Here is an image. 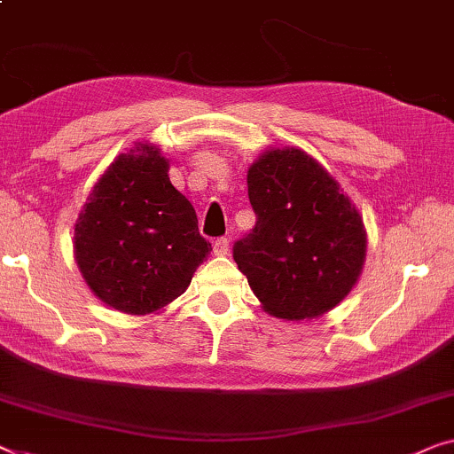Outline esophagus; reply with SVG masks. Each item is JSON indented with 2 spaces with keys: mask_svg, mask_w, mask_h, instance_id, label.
I'll return each instance as SVG.
<instances>
[{
  "mask_svg": "<svg viewBox=\"0 0 454 454\" xmlns=\"http://www.w3.org/2000/svg\"><path fill=\"white\" fill-rule=\"evenodd\" d=\"M213 252H215V255H227L229 254V239L227 238H216L213 241Z\"/></svg>",
  "mask_w": 454,
  "mask_h": 454,
  "instance_id": "34e87169",
  "label": "esophagus"
}]
</instances>
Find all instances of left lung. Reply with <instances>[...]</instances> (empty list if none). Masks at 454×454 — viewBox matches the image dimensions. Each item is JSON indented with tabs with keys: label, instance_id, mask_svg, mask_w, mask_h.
<instances>
[{
	"label": "left lung",
	"instance_id": "left-lung-1",
	"mask_svg": "<svg viewBox=\"0 0 454 454\" xmlns=\"http://www.w3.org/2000/svg\"><path fill=\"white\" fill-rule=\"evenodd\" d=\"M255 225L233 260L268 313L315 319L358 280L366 255L363 216L305 151H266L247 172Z\"/></svg>",
	"mask_w": 454,
	"mask_h": 454
}]
</instances>
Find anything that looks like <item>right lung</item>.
Returning <instances> with one entry per match:
<instances>
[{
    "mask_svg": "<svg viewBox=\"0 0 454 454\" xmlns=\"http://www.w3.org/2000/svg\"><path fill=\"white\" fill-rule=\"evenodd\" d=\"M168 169L151 145L121 153L75 223V260L85 282L122 313L147 315L172 303L213 249Z\"/></svg>",
    "mask_w": 454,
    "mask_h": 454,
    "instance_id": "right-lung-1",
    "label": "right lung"
}]
</instances>
